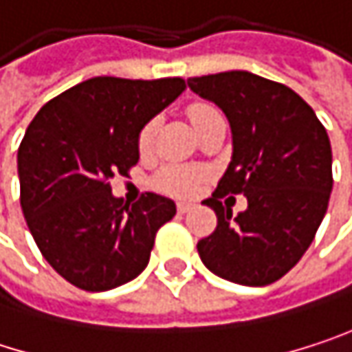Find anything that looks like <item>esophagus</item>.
<instances>
[{"mask_svg": "<svg viewBox=\"0 0 352 352\" xmlns=\"http://www.w3.org/2000/svg\"><path fill=\"white\" fill-rule=\"evenodd\" d=\"M189 210H191V204H189V201H179V204H177V212H179V214H187Z\"/></svg>", "mask_w": 352, "mask_h": 352, "instance_id": "esophagus-1", "label": "esophagus"}]
</instances>
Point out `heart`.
Instances as JSON below:
<instances>
[{"label":"heart","mask_w":352,"mask_h":352,"mask_svg":"<svg viewBox=\"0 0 352 352\" xmlns=\"http://www.w3.org/2000/svg\"><path fill=\"white\" fill-rule=\"evenodd\" d=\"M222 116L218 109L210 104H193L189 106V120L193 124V128L197 130L199 126H204L208 120ZM157 132H159V120H148L136 136V148L142 157H148L155 151V142H157ZM201 179V171L193 169V167H181V165H169L165 169H161L155 177V185L171 195H191L197 189V183Z\"/></svg>","instance_id":"obj_1"}]
</instances>
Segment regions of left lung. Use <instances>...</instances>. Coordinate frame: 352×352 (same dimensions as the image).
<instances>
[{
    "label": "left lung",
    "instance_id": "1",
    "mask_svg": "<svg viewBox=\"0 0 352 352\" xmlns=\"http://www.w3.org/2000/svg\"><path fill=\"white\" fill-rule=\"evenodd\" d=\"M187 85L220 107L232 130V161L204 204L216 230L197 243L218 277L261 287L281 279L308 250L332 191V148L314 109L294 89L248 71L191 77ZM243 192L239 217L219 197Z\"/></svg>",
    "mask_w": 352,
    "mask_h": 352
}]
</instances>
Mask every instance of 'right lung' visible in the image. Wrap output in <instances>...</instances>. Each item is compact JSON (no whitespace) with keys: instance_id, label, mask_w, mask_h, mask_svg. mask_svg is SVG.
I'll use <instances>...</instances> for the list:
<instances>
[{"instance_id":"1","label":"right lung","mask_w":352,"mask_h":352,"mask_svg":"<svg viewBox=\"0 0 352 352\" xmlns=\"http://www.w3.org/2000/svg\"><path fill=\"white\" fill-rule=\"evenodd\" d=\"M185 91L179 77L87 79L30 122L18 148L20 204L50 267L85 292H107L148 265L157 230L175 201L144 193L132 208L109 179L138 163V130Z\"/></svg>"}]
</instances>
